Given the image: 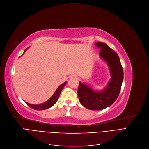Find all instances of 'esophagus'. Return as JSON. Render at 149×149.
<instances>
[{"mask_svg":"<svg viewBox=\"0 0 149 149\" xmlns=\"http://www.w3.org/2000/svg\"><path fill=\"white\" fill-rule=\"evenodd\" d=\"M72 77H73L74 79H77V76L76 74H73L72 76Z\"/></svg>","mask_w":149,"mask_h":149,"instance_id":"esophagus-1","label":"esophagus"}]
</instances>
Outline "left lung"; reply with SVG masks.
Wrapping results in <instances>:
<instances>
[{
  "label": "left lung",
  "mask_w": 149,
  "mask_h": 149,
  "mask_svg": "<svg viewBox=\"0 0 149 149\" xmlns=\"http://www.w3.org/2000/svg\"><path fill=\"white\" fill-rule=\"evenodd\" d=\"M95 45L101 49V59L107 63L110 70L111 78L107 86L102 90H95L81 82L77 90L81 104L91 110H101L110 107L118 97L124 78L123 69L118 54L102 42Z\"/></svg>",
  "instance_id": "1"
}]
</instances>
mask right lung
Returning <instances> with one entry per match:
<instances>
[{
    "instance_id": "obj_1",
    "label": "right lung",
    "mask_w": 149,
    "mask_h": 149,
    "mask_svg": "<svg viewBox=\"0 0 149 149\" xmlns=\"http://www.w3.org/2000/svg\"><path fill=\"white\" fill-rule=\"evenodd\" d=\"M29 48V47H28ZM26 48L25 49V51L24 52V53L22 54V55L25 53V52L27 50V49L28 48ZM67 84V82H65L64 83L62 84L61 86H59L58 87V88L56 89V90L55 91L53 95V96L49 99V100L48 101H47L46 102L42 103V104H36V105H34V104H29L28 102H26L25 103L29 106V107H30L31 108L36 110H45V109H48L49 108L52 107V106H53L56 102H57V100H58L59 98V96L61 93L62 90H63V87H65V86Z\"/></svg>"
}]
</instances>
